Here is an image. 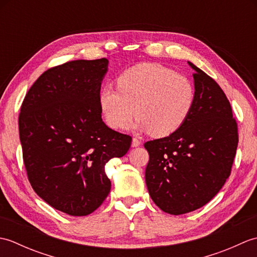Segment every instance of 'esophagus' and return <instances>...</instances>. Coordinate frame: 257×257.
Instances as JSON below:
<instances>
[{"label": "esophagus", "mask_w": 257, "mask_h": 257, "mask_svg": "<svg viewBox=\"0 0 257 257\" xmlns=\"http://www.w3.org/2000/svg\"><path fill=\"white\" fill-rule=\"evenodd\" d=\"M140 140L138 138H134L133 139V143H132V146L134 147V148H136V147H139L140 146Z\"/></svg>", "instance_id": "esophagus-1"}]
</instances>
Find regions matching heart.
<instances>
[{"instance_id":"obj_1","label":"heart","mask_w":257,"mask_h":257,"mask_svg":"<svg viewBox=\"0 0 257 257\" xmlns=\"http://www.w3.org/2000/svg\"><path fill=\"white\" fill-rule=\"evenodd\" d=\"M117 88L103 87L99 107L106 123L123 129L136 112L135 127L166 137L187 121L195 101L189 78L155 63H141L117 78Z\"/></svg>"}]
</instances>
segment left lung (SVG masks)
<instances>
[{"label":"left lung","mask_w":257,"mask_h":257,"mask_svg":"<svg viewBox=\"0 0 257 257\" xmlns=\"http://www.w3.org/2000/svg\"><path fill=\"white\" fill-rule=\"evenodd\" d=\"M195 101L181 127L147 141L146 184L152 201L169 214L192 212L211 201L230 177L238 144L231 103L216 81L195 65Z\"/></svg>","instance_id":"1"}]
</instances>
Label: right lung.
Listing matches in <instances>:
<instances>
[{
	"instance_id": "1",
	"label": "right lung",
	"mask_w": 257,
	"mask_h": 257,
	"mask_svg": "<svg viewBox=\"0 0 257 257\" xmlns=\"http://www.w3.org/2000/svg\"><path fill=\"white\" fill-rule=\"evenodd\" d=\"M108 59L70 61L43 73L19 116L27 178L54 209L84 216L105 201L111 182L105 165L127 154L132 137L108 128L99 94Z\"/></svg>"
}]
</instances>
